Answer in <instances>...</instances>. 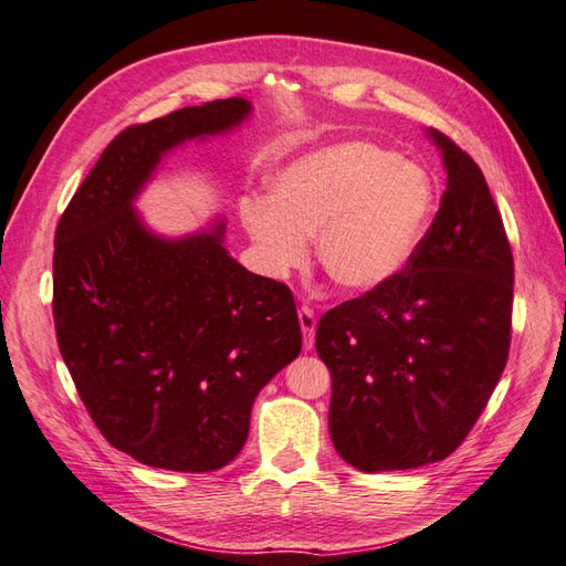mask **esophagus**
<instances>
[{"mask_svg":"<svg viewBox=\"0 0 566 566\" xmlns=\"http://www.w3.org/2000/svg\"><path fill=\"white\" fill-rule=\"evenodd\" d=\"M297 319H300V329L305 334V348L315 346V332H317V317L310 307H300L297 310Z\"/></svg>","mask_w":566,"mask_h":566,"instance_id":"esophagus-1","label":"esophagus"}]
</instances>
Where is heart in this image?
<instances>
[{"label":"heart","mask_w":566,"mask_h":566,"mask_svg":"<svg viewBox=\"0 0 566 566\" xmlns=\"http://www.w3.org/2000/svg\"><path fill=\"white\" fill-rule=\"evenodd\" d=\"M261 266L285 275L307 256L346 291H375L407 269L436 216V184L419 165L368 140L324 145L273 174L271 196L242 200Z\"/></svg>","instance_id":"1"}]
</instances>
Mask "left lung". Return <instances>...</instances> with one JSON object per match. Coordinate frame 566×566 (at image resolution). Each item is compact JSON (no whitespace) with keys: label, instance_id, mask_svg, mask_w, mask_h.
Listing matches in <instances>:
<instances>
[{"label":"left lung","instance_id":"8db88e82","mask_svg":"<svg viewBox=\"0 0 566 566\" xmlns=\"http://www.w3.org/2000/svg\"><path fill=\"white\" fill-rule=\"evenodd\" d=\"M448 186L397 279L326 312L317 354L332 373L329 433L360 472L413 470L464 441L504 373L513 256L484 174L443 133Z\"/></svg>","mask_w":566,"mask_h":566}]
</instances>
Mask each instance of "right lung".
<instances>
[{"label": "right lung", "instance_id": "add662e5", "mask_svg": "<svg viewBox=\"0 0 566 566\" xmlns=\"http://www.w3.org/2000/svg\"><path fill=\"white\" fill-rule=\"evenodd\" d=\"M249 116L247 98L232 96L130 125L55 232L62 360L106 441L149 468L232 462L256 395L303 348L293 293L230 256L222 218L165 237L135 208L171 149L232 133Z\"/></svg>", "mask_w": 566, "mask_h": 566}]
</instances>
